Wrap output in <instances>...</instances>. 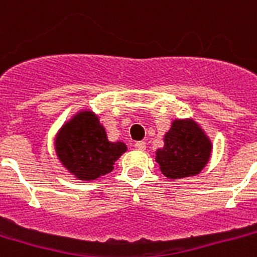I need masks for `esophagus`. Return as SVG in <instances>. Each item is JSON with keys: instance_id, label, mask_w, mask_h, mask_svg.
I'll return each instance as SVG.
<instances>
[{"instance_id": "esophagus-1", "label": "esophagus", "mask_w": 257, "mask_h": 257, "mask_svg": "<svg viewBox=\"0 0 257 257\" xmlns=\"http://www.w3.org/2000/svg\"><path fill=\"white\" fill-rule=\"evenodd\" d=\"M135 148L139 151H144L146 150V143L144 142H136L135 143Z\"/></svg>"}]
</instances>
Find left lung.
<instances>
[{
    "mask_svg": "<svg viewBox=\"0 0 257 257\" xmlns=\"http://www.w3.org/2000/svg\"><path fill=\"white\" fill-rule=\"evenodd\" d=\"M211 143L193 120H175L164 135V147L156 151L163 175L171 179L197 175L210 159Z\"/></svg>",
    "mask_w": 257,
    "mask_h": 257,
    "instance_id": "left-lung-1",
    "label": "left lung"
}]
</instances>
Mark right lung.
Returning <instances> with one entry per match:
<instances>
[{"instance_id": "obj_1", "label": "right lung", "mask_w": 257, "mask_h": 257, "mask_svg": "<svg viewBox=\"0 0 257 257\" xmlns=\"http://www.w3.org/2000/svg\"><path fill=\"white\" fill-rule=\"evenodd\" d=\"M56 155L68 171L81 181H94L113 170L126 151L124 143H111L98 117L86 110L74 115L59 131Z\"/></svg>"}]
</instances>
